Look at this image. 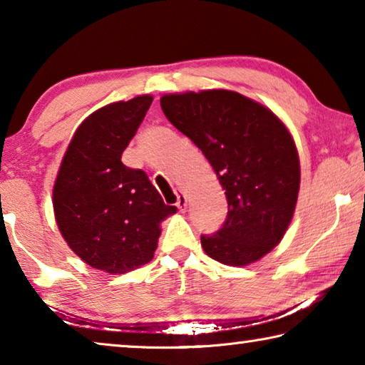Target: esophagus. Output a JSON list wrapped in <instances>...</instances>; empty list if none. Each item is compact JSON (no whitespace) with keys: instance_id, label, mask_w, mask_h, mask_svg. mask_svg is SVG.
Here are the masks:
<instances>
[{"instance_id":"esophagus-1","label":"esophagus","mask_w":365,"mask_h":365,"mask_svg":"<svg viewBox=\"0 0 365 365\" xmlns=\"http://www.w3.org/2000/svg\"><path fill=\"white\" fill-rule=\"evenodd\" d=\"M177 207H178V211L180 212H185L187 211V206H188V202H187V196H185L182 191H178V196H177V205H175Z\"/></svg>"}]
</instances>
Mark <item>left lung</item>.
<instances>
[{"mask_svg": "<svg viewBox=\"0 0 365 365\" xmlns=\"http://www.w3.org/2000/svg\"><path fill=\"white\" fill-rule=\"evenodd\" d=\"M160 108L225 190L227 219L214 235H201L202 250L225 265L256 262L280 243L298 201L299 158L285 123L230 90L164 95Z\"/></svg>", "mask_w": 365, "mask_h": 365, "instance_id": "left-lung-1", "label": "left lung"}]
</instances>
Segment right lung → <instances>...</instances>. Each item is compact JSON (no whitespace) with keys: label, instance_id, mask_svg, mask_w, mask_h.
Returning <instances> with one entry per match:
<instances>
[{"label":"right lung","instance_id":"obj_1","mask_svg":"<svg viewBox=\"0 0 365 365\" xmlns=\"http://www.w3.org/2000/svg\"><path fill=\"white\" fill-rule=\"evenodd\" d=\"M151 103V95H141L86 117L54 182V217L66 243L90 267L113 275L150 262L160 222L177 212L143 170L120 160Z\"/></svg>","mask_w":365,"mask_h":365}]
</instances>
